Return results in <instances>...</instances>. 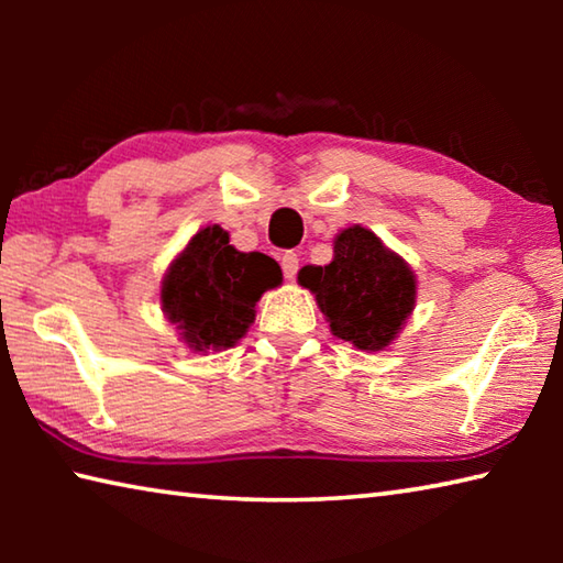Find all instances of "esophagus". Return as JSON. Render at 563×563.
Instances as JSON below:
<instances>
[{"instance_id":"esophagus-1","label":"esophagus","mask_w":563,"mask_h":563,"mask_svg":"<svg viewBox=\"0 0 563 563\" xmlns=\"http://www.w3.org/2000/svg\"><path fill=\"white\" fill-rule=\"evenodd\" d=\"M280 265H283V275H285V278L292 280L295 275H298V268H300V258H298V253H292V251L283 253Z\"/></svg>"}]
</instances>
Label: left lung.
<instances>
[{"instance_id": "obj_1", "label": "left lung", "mask_w": 563, "mask_h": 563, "mask_svg": "<svg viewBox=\"0 0 563 563\" xmlns=\"http://www.w3.org/2000/svg\"><path fill=\"white\" fill-rule=\"evenodd\" d=\"M298 283L316 292L332 335L357 350H383L415 308V275L367 228L335 238L330 265H305Z\"/></svg>"}]
</instances>
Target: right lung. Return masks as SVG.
Masks as SVG:
<instances>
[{
  "label": "right lung",
  "mask_w": 563,
  "mask_h": 563,
  "mask_svg": "<svg viewBox=\"0 0 563 563\" xmlns=\"http://www.w3.org/2000/svg\"><path fill=\"white\" fill-rule=\"evenodd\" d=\"M280 280V265L273 258L235 251L223 228L211 225L190 238L170 263L161 302L190 347L221 350L245 335L255 302Z\"/></svg>",
  "instance_id": "obj_1"
}]
</instances>
